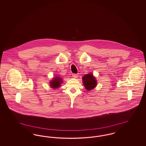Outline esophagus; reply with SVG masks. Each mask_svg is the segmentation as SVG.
<instances>
[{
    "label": "esophagus",
    "mask_w": 146,
    "mask_h": 146,
    "mask_svg": "<svg viewBox=\"0 0 146 146\" xmlns=\"http://www.w3.org/2000/svg\"><path fill=\"white\" fill-rule=\"evenodd\" d=\"M72 76L73 78H76L78 76V74H72Z\"/></svg>",
    "instance_id": "esophagus-1"
}]
</instances>
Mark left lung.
Listing matches in <instances>:
<instances>
[{
	"instance_id": "8db88e82",
	"label": "left lung",
	"mask_w": 146,
	"mask_h": 146,
	"mask_svg": "<svg viewBox=\"0 0 146 146\" xmlns=\"http://www.w3.org/2000/svg\"><path fill=\"white\" fill-rule=\"evenodd\" d=\"M83 82L85 88L88 90H92L97 85V82L92 74H88L83 77Z\"/></svg>"
}]
</instances>
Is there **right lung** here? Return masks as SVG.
<instances>
[{
  "label": "right lung",
  "instance_id": "obj_1",
  "mask_svg": "<svg viewBox=\"0 0 146 146\" xmlns=\"http://www.w3.org/2000/svg\"><path fill=\"white\" fill-rule=\"evenodd\" d=\"M61 83H62V79L59 76H56L50 82V86L52 88H57L60 86Z\"/></svg>",
  "mask_w": 146,
  "mask_h": 146
}]
</instances>
